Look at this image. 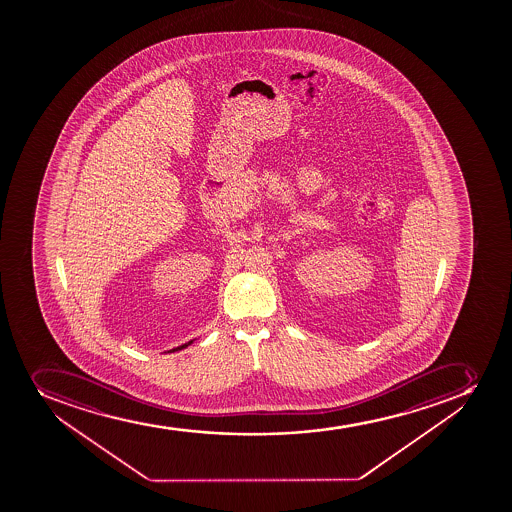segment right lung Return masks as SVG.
I'll list each match as a JSON object with an SVG mask.
<instances>
[{
    "mask_svg": "<svg viewBox=\"0 0 512 512\" xmlns=\"http://www.w3.org/2000/svg\"><path fill=\"white\" fill-rule=\"evenodd\" d=\"M192 344H193V340H190V342H187V344L180 345V347H175V349L168 350V352H177V350L187 349L188 345H192Z\"/></svg>",
    "mask_w": 512,
    "mask_h": 512,
    "instance_id": "add662e5",
    "label": "right lung"
}]
</instances>
